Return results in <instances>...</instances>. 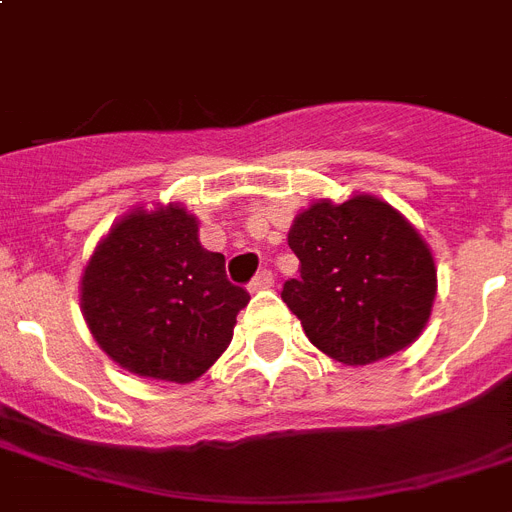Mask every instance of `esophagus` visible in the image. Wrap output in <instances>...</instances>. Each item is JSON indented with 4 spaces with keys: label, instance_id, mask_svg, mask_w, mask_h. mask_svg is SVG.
Returning a JSON list of instances; mask_svg holds the SVG:
<instances>
[{
    "label": "esophagus",
    "instance_id": "esophagus-1",
    "mask_svg": "<svg viewBox=\"0 0 512 512\" xmlns=\"http://www.w3.org/2000/svg\"><path fill=\"white\" fill-rule=\"evenodd\" d=\"M273 287V273L271 271H260L252 279V284H249V292H263V289H271Z\"/></svg>",
    "mask_w": 512,
    "mask_h": 512
}]
</instances>
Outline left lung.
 <instances>
[{
	"label": "left lung",
	"mask_w": 512,
	"mask_h": 512,
	"mask_svg": "<svg viewBox=\"0 0 512 512\" xmlns=\"http://www.w3.org/2000/svg\"><path fill=\"white\" fill-rule=\"evenodd\" d=\"M300 279L281 300L308 340L340 364L366 366L409 348L436 300V260L417 228L388 201L356 193L316 199L289 228Z\"/></svg>",
	"instance_id": "left-lung-1"
}]
</instances>
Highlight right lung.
I'll use <instances>...</instances> for the list:
<instances>
[{"instance_id": "1", "label": "right lung", "mask_w": 512, "mask_h": 512, "mask_svg": "<svg viewBox=\"0 0 512 512\" xmlns=\"http://www.w3.org/2000/svg\"><path fill=\"white\" fill-rule=\"evenodd\" d=\"M82 316L111 361L151 380L193 382L231 345L249 303L183 204L135 207L98 241L79 281Z\"/></svg>"}]
</instances>
